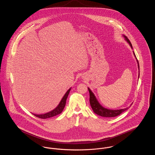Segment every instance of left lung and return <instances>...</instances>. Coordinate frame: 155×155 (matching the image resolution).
Returning a JSON list of instances; mask_svg holds the SVG:
<instances>
[{
    "label": "left lung",
    "mask_w": 155,
    "mask_h": 155,
    "mask_svg": "<svg viewBox=\"0 0 155 155\" xmlns=\"http://www.w3.org/2000/svg\"><path fill=\"white\" fill-rule=\"evenodd\" d=\"M123 36L125 38L127 42L131 46V48L133 49V46H132L131 42L130 41V40L125 35H123ZM134 54L135 56L134 52ZM135 58H136V56H135ZM136 59H137V58H136ZM137 62H138V68L140 70V65H139V63H138V60H137ZM139 77H140V71H139ZM88 91L89 92V102H90L91 106L94 111V112L99 116H101L104 117H109H109H116V116H117L118 115H120L123 112H124V111L128 109V107H127L125 109H120V110H110V109H106V108L102 107L99 104L96 99V97L94 95V93L91 91V89L89 88ZM132 104H131V106L132 105Z\"/></svg>",
    "instance_id": "1"
}]
</instances>
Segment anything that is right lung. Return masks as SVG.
Masks as SVG:
<instances>
[{
  "label": "right lung",
  "mask_w": 155,
  "mask_h": 155,
  "mask_svg": "<svg viewBox=\"0 0 155 155\" xmlns=\"http://www.w3.org/2000/svg\"><path fill=\"white\" fill-rule=\"evenodd\" d=\"M70 90H71V88L69 89L67 91L64 96L63 97L62 99L61 100L59 105L54 110H53L50 112H48L47 113L44 114H33L34 116H35L37 117H38V118L45 119V118H51V117H52L53 116H55L56 115H58L59 114H60L63 111L64 107H65L66 103L67 98V96L69 94V92H70Z\"/></svg>",
  "instance_id": "add662e5"
}]
</instances>
